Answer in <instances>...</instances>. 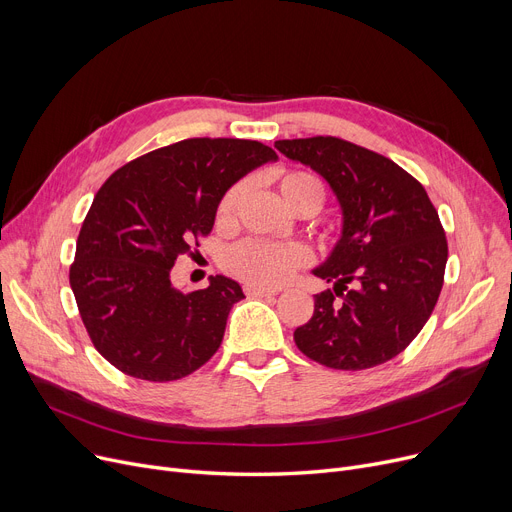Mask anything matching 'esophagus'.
Returning <instances> with one entry per match:
<instances>
[{"label": "esophagus", "instance_id": "obj_1", "mask_svg": "<svg viewBox=\"0 0 512 512\" xmlns=\"http://www.w3.org/2000/svg\"><path fill=\"white\" fill-rule=\"evenodd\" d=\"M245 294H247V297H276L278 290H272V288H261V286L247 284V286H245Z\"/></svg>", "mask_w": 512, "mask_h": 512}]
</instances>
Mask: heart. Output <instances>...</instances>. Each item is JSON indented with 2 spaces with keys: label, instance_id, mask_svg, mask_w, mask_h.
Here are the masks:
<instances>
[{
  "label": "heart",
  "instance_id": "obj_1",
  "mask_svg": "<svg viewBox=\"0 0 512 512\" xmlns=\"http://www.w3.org/2000/svg\"><path fill=\"white\" fill-rule=\"evenodd\" d=\"M274 182L282 201L294 213H315L324 205L326 191L313 174L307 172H278ZM245 191V184L238 182L230 186L218 203V222L228 224L234 218L236 205ZM309 261L307 247L299 242H263V240H242L226 251V270L253 286L276 288L292 278V274Z\"/></svg>",
  "mask_w": 512,
  "mask_h": 512
}]
</instances>
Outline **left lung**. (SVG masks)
I'll return each instance as SVG.
<instances>
[{
	"instance_id": "1",
	"label": "left lung",
	"mask_w": 512,
	"mask_h": 512,
	"mask_svg": "<svg viewBox=\"0 0 512 512\" xmlns=\"http://www.w3.org/2000/svg\"><path fill=\"white\" fill-rule=\"evenodd\" d=\"M328 182L342 213L340 238L313 274V317L294 330L309 359L359 371L394 359L432 315L448 259L446 234L425 188L392 159L336 137L276 141Z\"/></svg>"
}]
</instances>
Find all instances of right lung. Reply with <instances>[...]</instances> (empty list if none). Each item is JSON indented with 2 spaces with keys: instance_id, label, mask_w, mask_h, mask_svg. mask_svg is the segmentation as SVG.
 I'll use <instances>...</instances> for the list:
<instances>
[{
  "instance_id": "obj_1",
  "label": "right lung",
  "mask_w": 512,
  "mask_h": 512,
  "mask_svg": "<svg viewBox=\"0 0 512 512\" xmlns=\"http://www.w3.org/2000/svg\"><path fill=\"white\" fill-rule=\"evenodd\" d=\"M276 159L257 141L186 139L105 180L70 267L80 317L101 357L132 378L174 382L215 355L228 313L245 294L226 276L184 294L170 280L172 267L211 232L228 188Z\"/></svg>"
}]
</instances>
